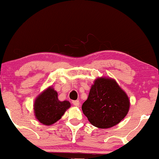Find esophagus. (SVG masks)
Wrapping results in <instances>:
<instances>
[{
  "mask_svg": "<svg viewBox=\"0 0 159 159\" xmlns=\"http://www.w3.org/2000/svg\"><path fill=\"white\" fill-rule=\"evenodd\" d=\"M72 103H73V105L75 106H79V105H80L79 101H72Z\"/></svg>",
  "mask_w": 159,
  "mask_h": 159,
  "instance_id": "esophagus-1",
  "label": "esophagus"
}]
</instances>
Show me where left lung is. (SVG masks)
<instances>
[{"label":"left lung","instance_id":"obj_1","mask_svg":"<svg viewBox=\"0 0 159 159\" xmlns=\"http://www.w3.org/2000/svg\"><path fill=\"white\" fill-rule=\"evenodd\" d=\"M129 107V97L116 80L101 77L94 80L82 109L93 126L107 129L120 122Z\"/></svg>","mask_w":159,"mask_h":159}]
</instances>
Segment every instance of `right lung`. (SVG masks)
<instances>
[{
  "instance_id": "add662e5",
  "label": "right lung",
  "mask_w": 159,
  "mask_h": 159,
  "mask_svg": "<svg viewBox=\"0 0 159 159\" xmlns=\"http://www.w3.org/2000/svg\"><path fill=\"white\" fill-rule=\"evenodd\" d=\"M33 107L35 118L43 125L50 126L61 118L71 103L68 101H59L58 93L50 86L37 96Z\"/></svg>"
}]
</instances>
